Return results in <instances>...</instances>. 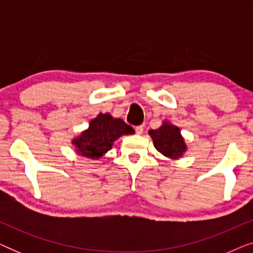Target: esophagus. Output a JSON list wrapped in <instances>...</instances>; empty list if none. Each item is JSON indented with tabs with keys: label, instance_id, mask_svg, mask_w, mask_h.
Here are the masks:
<instances>
[{
	"label": "esophagus",
	"instance_id": "obj_1",
	"mask_svg": "<svg viewBox=\"0 0 253 253\" xmlns=\"http://www.w3.org/2000/svg\"><path fill=\"white\" fill-rule=\"evenodd\" d=\"M134 130H136V133L137 134H141V133H143L144 127H143V126H138L134 127Z\"/></svg>",
	"mask_w": 253,
	"mask_h": 253
}]
</instances>
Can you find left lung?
<instances>
[{
  "mask_svg": "<svg viewBox=\"0 0 253 253\" xmlns=\"http://www.w3.org/2000/svg\"><path fill=\"white\" fill-rule=\"evenodd\" d=\"M148 134L153 140V145L157 151L171 160H177L182 158L188 150L179 127L168 121H164L159 129L148 131Z\"/></svg>",
  "mask_w": 253,
  "mask_h": 253,
  "instance_id": "obj_1",
  "label": "left lung"
}]
</instances>
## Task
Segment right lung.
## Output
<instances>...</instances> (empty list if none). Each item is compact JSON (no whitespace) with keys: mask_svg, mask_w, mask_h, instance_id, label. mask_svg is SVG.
Returning a JSON list of instances; mask_svg holds the SVG:
<instances>
[{"mask_svg":"<svg viewBox=\"0 0 253 253\" xmlns=\"http://www.w3.org/2000/svg\"><path fill=\"white\" fill-rule=\"evenodd\" d=\"M134 130L123 120L114 119L110 114L100 113L89 122L86 130L71 140L78 155L98 160L113 147L114 141Z\"/></svg>","mask_w":253,"mask_h":253,"instance_id":"1","label":"right lung"}]
</instances>
